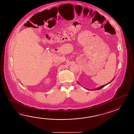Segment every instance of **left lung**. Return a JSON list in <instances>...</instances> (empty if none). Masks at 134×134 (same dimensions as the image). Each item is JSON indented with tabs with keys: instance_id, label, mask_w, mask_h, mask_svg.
<instances>
[{
	"instance_id": "obj_1",
	"label": "left lung",
	"mask_w": 134,
	"mask_h": 134,
	"mask_svg": "<svg viewBox=\"0 0 134 134\" xmlns=\"http://www.w3.org/2000/svg\"><path fill=\"white\" fill-rule=\"evenodd\" d=\"M114 79H113V80H111V82H110L109 83H108V84H106V85H105L102 86H100V87H99V88H96V89H95V90H100V89H101V88H103V87H104V86H105L107 85V84H109V83H110L111 82V81H113V80H114ZM93 91H94V90H93Z\"/></svg>"
}]
</instances>
